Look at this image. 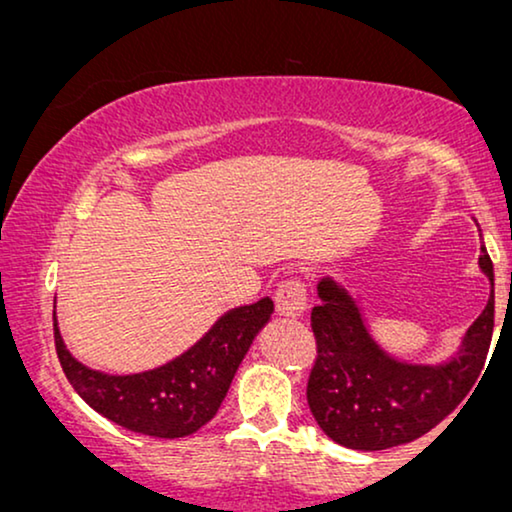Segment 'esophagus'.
I'll list each match as a JSON object with an SVG mask.
<instances>
[{
  "instance_id": "esophagus-1",
  "label": "esophagus",
  "mask_w": 512,
  "mask_h": 512,
  "mask_svg": "<svg viewBox=\"0 0 512 512\" xmlns=\"http://www.w3.org/2000/svg\"><path fill=\"white\" fill-rule=\"evenodd\" d=\"M274 302H277V311L284 316H300L305 314L309 307V291L307 284L298 277L284 279L274 291Z\"/></svg>"
}]
</instances>
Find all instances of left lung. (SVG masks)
Returning a JSON list of instances; mask_svg holds the SVG:
<instances>
[{
  "instance_id": "1",
  "label": "left lung",
  "mask_w": 512,
  "mask_h": 512,
  "mask_svg": "<svg viewBox=\"0 0 512 512\" xmlns=\"http://www.w3.org/2000/svg\"><path fill=\"white\" fill-rule=\"evenodd\" d=\"M480 268L494 281L492 258L480 249ZM311 309L316 360L307 402L318 427L353 450L402 446L427 434L469 395L485 367L494 330V291L466 332L462 355L441 367L392 360L367 335L353 300L323 279Z\"/></svg>"
}]
</instances>
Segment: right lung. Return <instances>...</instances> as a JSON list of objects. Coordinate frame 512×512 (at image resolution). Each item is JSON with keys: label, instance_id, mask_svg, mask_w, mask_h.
<instances>
[{"label": "right lung", "instance_id": "add662e5", "mask_svg": "<svg viewBox=\"0 0 512 512\" xmlns=\"http://www.w3.org/2000/svg\"><path fill=\"white\" fill-rule=\"evenodd\" d=\"M272 309L270 298L231 309L180 358L129 376H110L80 365L66 351L55 321L57 358L73 390L103 418L138 434L180 439L198 432L219 411L244 353L268 323Z\"/></svg>", "mask_w": 512, "mask_h": 512}]
</instances>
